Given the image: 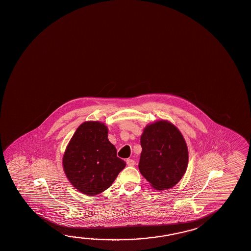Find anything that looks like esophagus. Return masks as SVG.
Masks as SVG:
<instances>
[{
	"label": "esophagus",
	"instance_id": "1",
	"mask_svg": "<svg viewBox=\"0 0 251 251\" xmlns=\"http://www.w3.org/2000/svg\"><path fill=\"white\" fill-rule=\"evenodd\" d=\"M126 164H127L128 166H134V164H135V162H134L133 159H127V160H126Z\"/></svg>",
	"mask_w": 251,
	"mask_h": 251
}]
</instances>
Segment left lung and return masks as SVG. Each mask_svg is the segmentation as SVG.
Returning a JSON list of instances; mask_svg holds the SVG:
<instances>
[{
    "label": "left lung",
    "instance_id": "8db88e82",
    "mask_svg": "<svg viewBox=\"0 0 251 251\" xmlns=\"http://www.w3.org/2000/svg\"><path fill=\"white\" fill-rule=\"evenodd\" d=\"M142 175L158 191L177 184L186 172L188 148L179 129L166 120L146 126L141 135Z\"/></svg>",
    "mask_w": 251,
    "mask_h": 251
}]
</instances>
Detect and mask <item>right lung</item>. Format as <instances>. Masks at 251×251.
<instances>
[{
  "label": "right lung",
  "instance_id": "obj_1",
  "mask_svg": "<svg viewBox=\"0 0 251 251\" xmlns=\"http://www.w3.org/2000/svg\"><path fill=\"white\" fill-rule=\"evenodd\" d=\"M103 123L81 124L73 134L63 155V169L70 183L80 193L94 196L112 185L126 162L117 156Z\"/></svg>",
  "mask_w": 251,
  "mask_h": 251
}]
</instances>
